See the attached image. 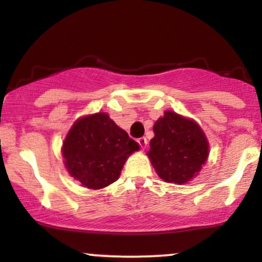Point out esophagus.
Here are the masks:
<instances>
[{"label": "esophagus", "instance_id": "1", "mask_svg": "<svg viewBox=\"0 0 262 262\" xmlns=\"http://www.w3.org/2000/svg\"><path fill=\"white\" fill-rule=\"evenodd\" d=\"M138 144H139V146H141V148L144 150L145 148H146V144H148V141H146V138L145 137H141V138H138Z\"/></svg>", "mask_w": 262, "mask_h": 262}]
</instances>
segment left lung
<instances>
[{"label": "left lung", "instance_id": "left-lung-1", "mask_svg": "<svg viewBox=\"0 0 262 262\" xmlns=\"http://www.w3.org/2000/svg\"><path fill=\"white\" fill-rule=\"evenodd\" d=\"M154 134L148 155L161 179L185 184L199 173L209 145L198 124L167 111L154 125Z\"/></svg>", "mask_w": 262, "mask_h": 262}]
</instances>
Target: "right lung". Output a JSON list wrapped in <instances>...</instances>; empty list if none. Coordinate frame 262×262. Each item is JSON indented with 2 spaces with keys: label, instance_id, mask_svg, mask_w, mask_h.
<instances>
[{
  "label": "right lung",
  "instance_id": "obj_1",
  "mask_svg": "<svg viewBox=\"0 0 262 262\" xmlns=\"http://www.w3.org/2000/svg\"><path fill=\"white\" fill-rule=\"evenodd\" d=\"M139 145L106 113L81 118L63 144L66 167L88 188L106 187L119 178L125 161Z\"/></svg>",
  "mask_w": 262,
  "mask_h": 262
}]
</instances>
